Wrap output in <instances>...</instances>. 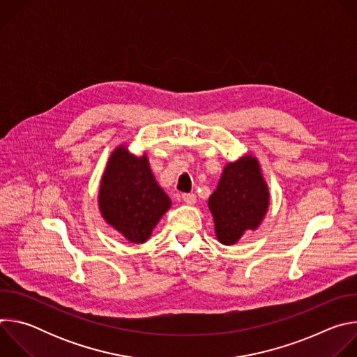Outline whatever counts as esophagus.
I'll return each instance as SVG.
<instances>
[{
    "label": "esophagus",
    "instance_id": "esophagus-1",
    "mask_svg": "<svg viewBox=\"0 0 357 357\" xmlns=\"http://www.w3.org/2000/svg\"><path fill=\"white\" fill-rule=\"evenodd\" d=\"M182 200H183L185 203H188V205H195L196 195H195V193H183V195H182Z\"/></svg>",
    "mask_w": 357,
    "mask_h": 357
}]
</instances>
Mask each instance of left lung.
Listing matches in <instances>:
<instances>
[{"mask_svg": "<svg viewBox=\"0 0 357 357\" xmlns=\"http://www.w3.org/2000/svg\"><path fill=\"white\" fill-rule=\"evenodd\" d=\"M268 200L256 158L248 155L229 164L209 199L219 241L231 245L245 230L256 229L267 212Z\"/></svg>", "mask_w": 357, "mask_h": 357, "instance_id": "1", "label": "left lung"}]
</instances>
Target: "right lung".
Segmentation results:
<instances>
[{
	"instance_id": "obj_1",
	"label": "right lung",
	"mask_w": 357,
	"mask_h": 357,
	"mask_svg": "<svg viewBox=\"0 0 357 357\" xmlns=\"http://www.w3.org/2000/svg\"><path fill=\"white\" fill-rule=\"evenodd\" d=\"M98 202L107 223L132 243H144L171 206L146 157H135L124 146H119L109 160Z\"/></svg>"
}]
</instances>
